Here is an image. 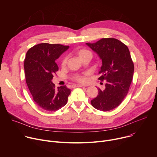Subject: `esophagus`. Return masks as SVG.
<instances>
[{"mask_svg": "<svg viewBox=\"0 0 157 157\" xmlns=\"http://www.w3.org/2000/svg\"><path fill=\"white\" fill-rule=\"evenodd\" d=\"M82 86H83V85H72V88H76V87H82Z\"/></svg>", "mask_w": 157, "mask_h": 157, "instance_id": "esophagus-1", "label": "esophagus"}]
</instances>
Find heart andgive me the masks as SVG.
I'll return each mask as SVG.
<instances>
[{
  "mask_svg": "<svg viewBox=\"0 0 157 157\" xmlns=\"http://www.w3.org/2000/svg\"><path fill=\"white\" fill-rule=\"evenodd\" d=\"M76 54L77 56L78 57V58L81 60L83 57L87 56V55H92L91 52L86 50L85 48H80L78 49L76 51ZM67 62V57H64L61 62V65L62 66H65L66 65ZM71 78L78 83H84L85 81V77L82 75H80V74H74L72 76Z\"/></svg>",
  "mask_w": 157,
  "mask_h": 157,
  "instance_id": "b5f03b06",
  "label": "heart"
}]
</instances>
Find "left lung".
<instances>
[{
    "label": "left lung",
    "mask_w": 157,
    "mask_h": 157,
    "mask_svg": "<svg viewBox=\"0 0 157 157\" xmlns=\"http://www.w3.org/2000/svg\"><path fill=\"white\" fill-rule=\"evenodd\" d=\"M86 44L101 59L98 80L107 81L105 89L98 88V94L91 104L98 110H112L122 102L132 81L134 65L130 51L125 44L114 38H103Z\"/></svg>",
    "instance_id": "obj_1"
}]
</instances>
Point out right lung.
Wrapping results in <instances>:
<instances>
[{
    "label": "right lung",
    "instance_id": "add662e5",
    "mask_svg": "<svg viewBox=\"0 0 157 157\" xmlns=\"http://www.w3.org/2000/svg\"><path fill=\"white\" fill-rule=\"evenodd\" d=\"M68 45L42 43L31 47L24 60L26 83L33 100L41 109L57 111L66 105L71 93L67 86L56 89L52 82L59 71L56 60L65 52Z\"/></svg>",
    "mask_w": 157,
    "mask_h": 157
}]
</instances>
